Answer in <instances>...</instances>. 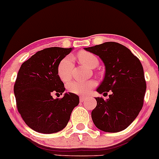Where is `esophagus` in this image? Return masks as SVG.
I'll use <instances>...</instances> for the list:
<instances>
[{"instance_id":"1","label":"esophagus","mask_w":159,"mask_h":159,"mask_svg":"<svg viewBox=\"0 0 159 159\" xmlns=\"http://www.w3.org/2000/svg\"><path fill=\"white\" fill-rule=\"evenodd\" d=\"M86 99H87V98H86V97H83V96H80V102H83V101L86 100Z\"/></svg>"}]
</instances>
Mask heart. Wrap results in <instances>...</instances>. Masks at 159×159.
Returning a JSON list of instances; mask_svg holds the SVG:
<instances>
[{
  "mask_svg": "<svg viewBox=\"0 0 159 159\" xmlns=\"http://www.w3.org/2000/svg\"><path fill=\"white\" fill-rule=\"evenodd\" d=\"M78 58L83 64L89 68L94 69L99 64V60L93 53L87 51H80L78 53ZM73 69V58L70 56L64 57L60 60L57 67V74L63 82H67L70 79ZM96 83L93 80L89 81H73L67 84L68 90L72 93L77 95H86L93 88L96 86Z\"/></svg>",
  "mask_w": 159,
  "mask_h": 159,
  "instance_id": "b5f03b06",
  "label": "heart"
}]
</instances>
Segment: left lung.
I'll list each match as a JSON object with an SVG mask.
<instances>
[{
	"mask_svg": "<svg viewBox=\"0 0 159 159\" xmlns=\"http://www.w3.org/2000/svg\"><path fill=\"white\" fill-rule=\"evenodd\" d=\"M100 57L106 73L96 91L112 93L104 100L96 97L97 105L92 111L93 123L106 132L124 130L133 122L143 106L146 82L140 60L129 49L116 42H106L84 48Z\"/></svg>",
	"mask_w": 159,
	"mask_h": 159,
	"instance_id": "1",
	"label": "left lung"
}]
</instances>
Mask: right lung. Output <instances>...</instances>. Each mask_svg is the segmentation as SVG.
Wrapping results in <instances>:
<instances>
[{"label":"right lung","instance_id":"1","mask_svg":"<svg viewBox=\"0 0 159 159\" xmlns=\"http://www.w3.org/2000/svg\"><path fill=\"white\" fill-rule=\"evenodd\" d=\"M72 50L71 47L43 49L20 68L14 86L17 110L25 123L36 132L51 134L61 131L79 104V96L74 93H66L61 99H53L52 96L65 91L57 67Z\"/></svg>","mask_w":159,"mask_h":159}]
</instances>
